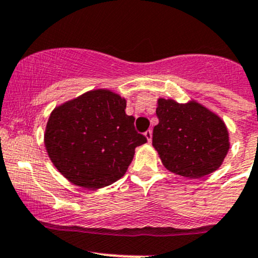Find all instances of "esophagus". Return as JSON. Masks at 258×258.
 <instances>
[{
	"label": "esophagus",
	"mask_w": 258,
	"mask_h": 258,
	"mask_svg": "<svg viewBox=\"0 0 258 258\" xmlns=\"http://www.w3.org/2000/svg\"><path fill=\"white\" fill-rule=\"evenodd\" d=\"M144 136H146V138L148 140V142H152V136H153L152 130H148V131L144 132Z\"/></svg>",
	"instance_id": "34e87169"
}]
</instances>
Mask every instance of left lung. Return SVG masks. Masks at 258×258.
<instances>
[{"label":"left lung","instance_id":"obj_1","mask_svg":"<svg viewBox=\"0 0 258 258\" xmlns=\"http://www.w3.org/2000/svg\"><path fill=\"white\" fill-rule=\"evenodd\" d=\"M159 123L153 147L168 170L189 179L216 171L229 151V135L222 118L201 104L158 100Z\"/></svg>","mask_w":258,"mask_h":258}]
</instances>
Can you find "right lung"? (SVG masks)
<instances>
[{"label": "right lung", "mask_w": 258, "mask_h": 258, "mask_svg": "<svg viewBox=\"0 0 258 258\" xmlns=\"http://www.w3.org/2000/svg\"><path fill=\"white\" fill-rule=\"evenodd\" d=\"M126 100L106 89L88 92L51 112L45 147L58 171L75 185L97 189L123 176L136 147L147 142L124 112Z\"/></svg>", "instance_id": "add662e5"}]
</instances>
